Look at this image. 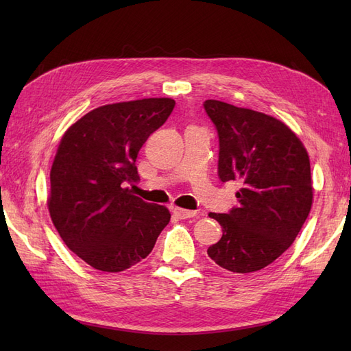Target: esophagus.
<instances>
[{"instance_id": "34e87169", "label": "esophagus", "mask_w": 351, "mask_h": 351, "mask_svg": "<svg viewBox=\"0 0 351 351\" xmlns=\"http://www.w3.org/2000/svg\"><path fill=\"white\" fill-rule=\"evenodd\" d=\"M173 212L174 215L180 219H187V218H193L197 215L196 210H187V209H183V208H173Z\"/></svg>"}]
</instances>
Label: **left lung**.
Wrapping results in <instances>:
<instances>
[{
    "instance_id": "8db88e82",
    "label": "left lung",
    "mask_w": 351,
    "mask_h": 351,
    "mask_svg": "<svg viewBox=\"0 0 351 351\" xmlns=\"http://www.w3.org/2000/svg\"><path fill=\"white\" fill-rule=\"evenodd\" d=\"M219 139L218 176L237 182L239 205L219 222L222 237L208 249L221 268L247 274L268 267L289 249L309 215L311 162L303 143L271 115L215 99L204 102Z\"/></svg>"
}]
</instances>
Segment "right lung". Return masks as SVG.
<instances>
[{
	"label": "right lung",
	"mask_w": 351,
	"mask_h": 351,
	"mask_svg": "<svg viewBox=\"0 0 351 351\" xmlns=\"http://www.w3.org/2000/svg\"><path fill=\"white\" fill-rule=\"evenodd\" d=\"M174 105L169 98L104 105L62 136L49 174V215L66 246L95 269L120 272L145 259L171 218L125 184L141 180L137 154Z\"/></svg>",
	"instance_id": "obj_1"
}]
</instances>
